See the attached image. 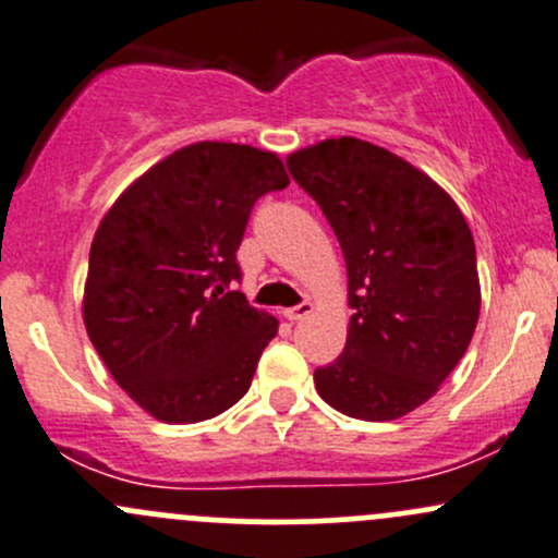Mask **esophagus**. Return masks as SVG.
<instances>
[{
    "label": "esophagus",
    "mask_w": 558,
    "mask_h": 558,
    "mask_svg": "<svg viewBox=\"0 0 558 558\" xmlns=\"http://www.w3.org/2000/svg\"><path fill=\"white\" fill-rule=\"evenodd\" d=\"M313 313V305L311 302H300V305L296 307H289V311H283V315L289 320H302V318H307V315Z\"/></svg>",
    "instance_id": "esophagus-1"
}]
</instances>
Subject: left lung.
<instances>
[{"instance_id": "left-lung-1", "label": "left lung", "mask_w": 558, "mask_h": 558, "mask_svg": "<svg viewBox=\"0 0 558 558\" xmlns=\"http://www.w3.org/2000/svg\"><path fill=\"white\" fill-rule=\"evenodd\" d=\"M286 165L318 202L348 267V342L315 369V388L353 418H399L435 397L475 331L470 227L435 180L364 140H324Z\"/></svg>"}]
</instances>
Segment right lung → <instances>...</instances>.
<instances>
[{
  "label": "right lung",
  "mask_w": 558,
  "mask_h": 558,
  "mask_svg": "<svg viewBox=\"0 0 558 558\" xmlns=\"http://www.w3.org/2000/svg\"><path fill=\"white\" fill-rule=\"evenodd\" d=\"M289 185L275 154L174 150L129 185L88 256V337L116 384L167 424H196L251 388L278 320L247 305L238 247L253 205Z\"/></svg>",
  "instance_id": "add662e5"
}]
</instances>
